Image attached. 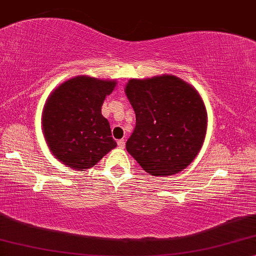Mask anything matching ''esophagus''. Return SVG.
<instances>
[{"label":"esophagus","mask_w":256,"mask_h":256,"mask_svg":"<svg viewBox=\"0 0 256 256\" xmlns=\"http://www.w3.org/2000/svg\"><path fill=\"white\" fill-rule=\"evenodd\" d=\"M118 146L120 148H124V146H126V141L123 140V138H121V140H118Z\"/></svg>","instance_id":"esophagus-1"}]
</instances>
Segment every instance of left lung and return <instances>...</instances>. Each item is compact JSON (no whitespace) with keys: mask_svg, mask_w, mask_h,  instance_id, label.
I'll return each instance as SVG.
<instances>
[{"mask_svg":"<svg viewBox=\"0 0 256 256\" xmlns=\"http://www.w3.org/2000/svg\"><path fill=\"white\" fill-rule=\"evenodd\" d=\"M124 92L136 118L127 152L156 176L186 168L200 152L206 135L208 112L200 92L173 74L132 78Z\"/></svg>","mask_w":256,"mask_h":256,"instance_id":"left-lung-1","label":"left lung"}]
</instances>
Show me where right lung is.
<instances>
[{
    "mask_svg": "<svg viewBox=\"0 0 256 256\" xmlns=\"http://www.w3.org/2000/svg\"><path fill=\"white\" fill-rule=\"evenodd\" d=\"M116 80L77 76L50 94L41 118L42 134L56 159L66 167L85 171L118 144L102 115L106 97Z\"/></svg>",
    "mask_w": 256,
    "mask_h": 256,
    "instance_id": "add662e5",
    "label": "right lung"
}]
</instances>
